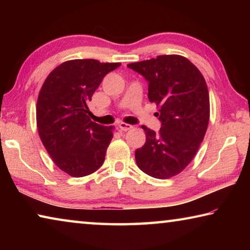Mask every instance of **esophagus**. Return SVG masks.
Returning <instances> with one entry per match:
<instances>
[{"label": "esophagus", "instance_id": "obj_1", "mask_svg": "<svg viewBox=\"0 0 250 250\" xmlns=\"http://www.w3.org/2000/svg\"><path fill=\"white\" fill-rule=\"evenodd\" d=\"M118 126H119V129L121 131H128V130L133 128V125H128V124H125V122H120V124L118 125Z\"/></svg>", "mask_w": 250, "mask_h": 250}]
</instances>
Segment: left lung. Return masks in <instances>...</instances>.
<instances>
[{
	"instance_id": "obj_1",
	"label": "left lung",
	"mask_w": 250,
	"mask_h": 250,
	"mask_svg": "<svg viewBox=\"0 0 250 250\" xmlns=\"http://www.w3.org/2000/svg\"><path fill=\"white\" fill-rule=\"evenodd\" d=\"M129 68L149 82L150 103L162 122L159 132L146 125V143L135 150L139 168L167 180L191 163L205 137L209 121V95L197 67L181 55H161L132 62Z\"/></svg>"
}]
</instances>
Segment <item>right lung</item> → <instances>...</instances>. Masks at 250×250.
I'll return each instance as SVG.
<instances>
[{
	"mask_svg": "<svg viewBox=\"0 0 250 250\" xmlns=\"http://www.w3.org/2000/svg\"><path fill=\"white\" fill-rule=\"evenodd\" d=\"M120 62L71 59L57 66L42 86L36 124L54 163L74 177L89 175L103 166L115 126L90 120L88 103L105 75Z\"/></svg>",
	"mask_w": 250,
	"mask_h": 250,
	"instance_id": "obj_1",
	"label": "right lung"
}]
</instances>
